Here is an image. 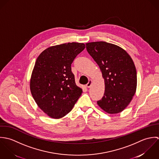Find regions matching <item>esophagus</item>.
<instances>
[{
	"mask_svg": "<svg viewBox=\"0 0 159 159\" xmlns=\"http://www.w3.org/2000/svg\"><path fill=\"white\" fill-rule=\"evenodd\" d=\"M92 80H89V83L87 84V88H90V87H91V86H92Z\"/></svg>",
	"mask_w": 159,
	"mask_h": 159,
	"instance_id": "34e87169",
	"label": "esophagus"
}]
</instances>
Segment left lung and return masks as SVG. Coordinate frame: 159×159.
<instances>
[{
	"instance_id": "8db88e82",
	"label": "left lung",
	"mask_w": 159,
	"mask_h": 159,
	"mask_svg": "<svg viewBox=\"0 0 159 159\" xmlns=\"http://www.w3.org/2000/svg\"><path fill=\"white\" fill-rule=\"evenodd\" d=\"M86 48L104 80V93L98 105L110 114L123 111L136 90V70L132 58L120 47L106 42L87 43Z\"/></svg>"
}]
</instances>
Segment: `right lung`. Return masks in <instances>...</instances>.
<instances>
[{
    "mask_svg": "<svg viewBox=\"0 0 159 159\" xmlns=\"http://www.w3.org/2000/svg\"><path fill=\"white\" fill-rule=\"evenodd\" d=\"M85 48L84 43L77 42L52 46L36 60L30 79L31 92L39 108L51 118L63 117L82 95L71 64Z\"/></svg>",
    "mask_w": 159,
    "mask_h": 159,
    "instance_id": "obj_1",
    "label": "right lung"
}]
</instances>
